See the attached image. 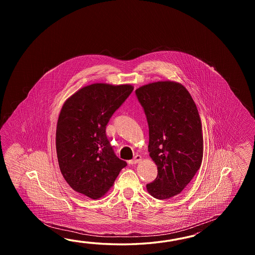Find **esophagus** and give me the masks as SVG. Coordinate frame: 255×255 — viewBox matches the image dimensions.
Segmentation results:
<instances>
[{
	"instance_id": "1",
	"label": "esophagus",
	"mask_w": 255,
	"mask_h": 255,
	"mask_svg": "<svg viewBox=\"0 0 255 255\" xmlns=\"http://www.w3.org/2000/svg\"><path fill=\"white\" fill-rule=\"evenodd\" d=\"M140 160V156H139V155H135V157H134V158H133V159H131V160H129V161H128V163H129V164H131V165H133V164H135V163L139 162Z\"/></svg>"
}]
</instances>
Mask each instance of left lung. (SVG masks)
Wrapping results in <instances>:
<instances>
[{
  "mask_svg": "<svg viewBox=\"0 0 255 255\" xmlns=\"http://www.w3.org/2000/svg\"><path fill=\"white\" fill-rule=\"evenodd\" d=\"M135 96L148 125V152L157 176L146 184L149 194L167 200L180 193L201 167L203 136L200 115L189 91L176 82L139 87Z\"/></svg>",
  "mask_w": 255,
  "mask_h": 255,
  "instance_id": "obj_1",
  "label": "left lung"
}]
</instances>
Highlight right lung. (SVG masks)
<instances>
[{
    "label": "right lung",
    "instance_id": "add662e5",
    "mask_svg": "<svg viewBox=\"0 0 255 255\" xmlns=\"http://www.w3.org/2000/svg\"><path fill=\"white\" fill-rule=\"evenodd\" d=\"M133 89L93 84L75 93L61 109L55 137L60 170L73 190L93 200L105 195L128 165L116 156L106 128Z\"/></svg>",
    "mask_w": 255,
    "mask_h": 255
}]
</instances>
